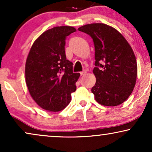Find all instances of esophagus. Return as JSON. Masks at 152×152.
<instances>
[{
    "label": "esophagus",
    "instance_id": "esophagus-1",
    "mask_svg": "<svg viewBox=\"0 0 152 152\" xmlns=\"http://www.w3.org/2000/svg\"><path fill=\"white\" fill-rule=\"evenodd\" d=\"M86 73V70H83V71H82V72H80V75H81V76H82V75H85Z\"/></svg>",
    "mask_w": 152,
    "mask_h": 152
}]
</instances>
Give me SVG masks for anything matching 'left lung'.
<instances>
[{
  "label": "left lung",
  "mask_w": 152,
  "mask_h": 152,
  "mask_svg": "<svg viewBox=\"0 0 152 152\" xmlns=\"http://www.w3.org/2000/svg\"><path fill=\"white\" fill-rule=\"evenodd\" d=\"M93 39L96 83L91 89L97 102L115 107L126 100L136 82L137 63L134 51L115 28L91 23L78 28Z\"/></svg>",
  "instance_id": "obj_1"
}]
</instances>
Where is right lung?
Returning <instances> with one entry per match:
<instances>
[{
  "instance_id": "obj_1",
  "label": "right lung",
  "mask_w": 152,
  "mask_h": 152,
  "mask_svg": "<svg viewBox=\"0 0 152 152\" xmlns=\"http://www.w3.org/2000/svg\"><path fill=\"white\" fill-rule=\"evenodd\" d=\"M76 29L60 26L48 30L33 43L26 64V81L33 99L42 109L56 112L71 100L80 74L67 60L66 39Z\"/></svg>"
}]
</instances>
